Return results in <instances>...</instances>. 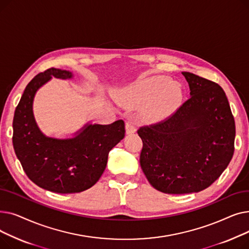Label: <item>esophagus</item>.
<instances>
[{"instance_id": "34e87169", "label": "esophagus", "mask_w": 249, "mask_h": 249, "mask_svg": "<svg viewBox=\"0 0 249 249\" xmlns=\"http://www.w3.org/2000/svg\"><path fill=\"white\" fill-rule=\"evenodd\" d=\"M125 128H126V134H132L136 131V126L135 123L132 120H128L125 124Z\"/></svg>"}]
</instances>
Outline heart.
<instances>
[{"label": "heart", "instance_id": "heart-1", "mask_svg": "<svg viewBox=\"0 0 249 249\" xmlns=\"http://www.w3.org/2000/svg\"><path fill=\"white\" fill-rule=\"evenodd\" d=\"M182 96L184 90L178 83H171L165 76H151L126 89L122 100L129 105H144L150 102L147 118L160 120L178 106Z\"/></svg>", "mask_w": 249, "mask_h": 249}]
</instances>
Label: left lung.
Here are the masks:
<instances>
[{"instance_id":"8db88e82","label":"left lung","mask_w":249,"mask_h":249,"mask_svg":"<svg viewBox=\"0 0 249 249\" xmlns=\"http://www.w3.org/2000/svg\"><path fill=\"white\" fill-rule=\"evenodd\" d=\"M190 98L163 122L141 127L140 165L149 184L165 194L198 193L211 186L234 153L235 122L225 91L182 71Z\"/></svg>"}]
</instances>
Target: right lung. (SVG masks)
<instances>
[{
    "label": "right lung",
    "mask_w": 249,
    "mask_h": 249,
    "mask_svg": "<svg viewBox=\"0 0 249 249\" xmlns=\"http://www.w3.org/2000/svg\"><path fill=\"white\" fill-rule=\"evenodd\" d=\"M52 76L71 80L73 73L49 69L26 87L13 120V146L27 177L44 190L80 193L93 187L106 168L109 151L125 136L123 120L109 125L87 123L73 137L46 136L33 114L37 90Z\"/></svg>",
    "instance_id": "add662e5"
}]
</instances>
